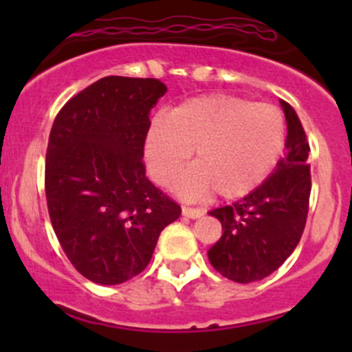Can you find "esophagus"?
I'll list each match as a JSON object with an SVG mask.
<instances>
[{
	"instance_id": "esophagus-1",
	"label": "esophagus",
	"mask_w": 352,
	"mask_h": 352,
	"mask_svg": "<svg viewBox=\"0 0 352 352\" xmlns=\"http://www.w3.org/2000/svg\"><path fill=\"white\" fill-rule=\"evenodd\" d=\"M182 214L186 216V218L197 219V218H201V216H204V211H202V209H199V208H189V206H184Z\"/></svg>"
}]
</instances>
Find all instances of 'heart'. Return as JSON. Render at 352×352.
<instances>
[{
    "label": "heart",
    "mask_w": 352,
    "mask_h": 352,
    "mask_svg": "<svg viewBox=\"0 0 352 352\" xmlns=\"http://www.w3.org/2000/svg\"><path fill=\"white\" fill-rule=\"evenodd\" d=\"M285 148V117L271 104H252L233 95L190 98L158 113L144 140L148 170L160 186L190 158L197 165L177 179L175 190L199 199L216 189L225 199L242 197L261 186Z\"/></svg>",
    "instance_id": "heart-1"
}]
</instances>
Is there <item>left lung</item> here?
<instances>
[{
	"label": "left lung",
	"mask_w": 352,
	"mask_h": 352,
	"mask_svg": "<svg viewBox=\"0 0 352 352\" xmlns=\"http://www.w3.org/2000/svg\"><path fill=\"white\" fill-rule=\"evenodd\" d=\"M286 155L255 190L209 214L223 235L208 252L209 262L235 283L261 281L281 267L303 235L310 204V144L296 112L285 100Z\"/></svg>",
	"instance_id": "obj_1"
}]
</instances>
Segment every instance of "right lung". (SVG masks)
Returning <instances> with one entry per match:
<instances>
[{"label": "right lung", "instance_id": "add662e5", "mask_svg": "<svg viewBox=\"0 0 352 352\" xmlns=\"http://www.w3.org/2000/svg\"><path fill=\"white\" fill-rule=\"evenodd\" d=\"M155 78L105 76L67 100L49 134L45 199L56 236L81 276L120 285L144 271L180 206L148 180Z\"/></svg>", "mask_w": 352, "mask_h": 352}]
</instances>
